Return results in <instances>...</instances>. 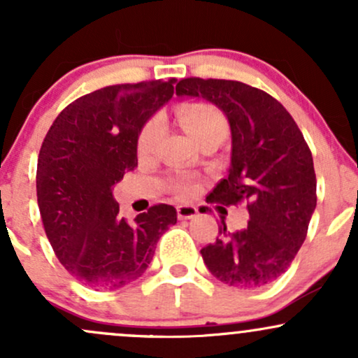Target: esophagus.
Here are the masks:
<instances>
[{"mask_svg": "<svg viewBox=\"0 0 358 358\" xmlns=\"http://www.w3.org/2000/svg\"><path fill=\"white\" fill-rule=\"evenodd\" d=\"M196 213H199V208L193 207V205H180V207H176V215H178L180 220L193 219Z\"/></svg>", "mask_w": 358, "mask_h": 358, "instance_id": "obj_1", "label": "esophagus"}]
</instances>
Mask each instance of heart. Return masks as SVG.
I'll return each mask as SVG.
<instances>
[{"label": "heart", "instance_id": "heart-1", "mask_svg": "<svg viewBox=\"0 0 358 358\" xmlns=\"http://www.w3.org/2000/svg\"><path fill=\"white\" fill-rule=\"evenodd\" d=\"M176 119L180 121L185 129L199 141L200 138L207 136L210 133H227V119L220 113L215 106L207 104V102H187V104L178 106L176 109ZM163 126L159 119H150L143 126L141 133L138 138V151L139 155L146 156L153 153L159 138H162ZM173 192L178 199L188 200L199 193V183L190 178H178L173 182Z\"/></svg>", "mask_w": 358, "mask_h": 358}]
</instances>
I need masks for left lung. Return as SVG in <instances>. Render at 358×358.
<instances>
[{
    "label": "left lung",
    "instance_id": "8db88e82",
    "mask_svg": "<svg viewBox=\"0 0 358 358\" xmlns=\"http://www.w3.org/2000/svg\"><path fill=\"white\" fill-rule=\"evenodd\" d=\"M176 96L202 97L225 113L232 133L231 170L207 200L245 202L249 210L242 231L227 232L220 222V237L200 250L205 266L229 286H268L289 268L315 212L310 148L285 106L244 82L188 77L178 82Z\"/></svg>",
    "mask_w": 358,
    "mask_h": 358
}]
</instances>
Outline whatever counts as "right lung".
I'll use <instances>...</instances> for the list:
<instances>
[{"instance_id":"add662e5","label":"right lung","mask_w":358,"mask_h":358,"mask_svg":"<svg viewBox=\"0 0 358 358\" xmlns=\"http://www.w3.org/2000/svg\"><path fill=\"white\" fill-rule=\"evenodd\" d=\"M176 79L117 84L69 104L45 136L36 166L40 215L60 264L82 285L117 289L143 276L156 242L176 224L158 203L127 222L113 187L138 166L141 127L173 96Z\"/></svg>"}]
</instances>
